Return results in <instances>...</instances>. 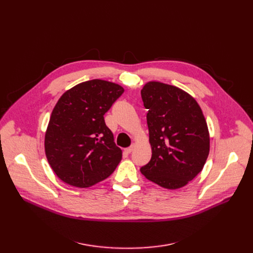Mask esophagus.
I'll return each instance as SVG.
<instances>
[{"label": "esophagus", "mask_w": 253, "mask_h": 253, "mask_svg": "<svg viewBox=\"0 0 253 253\" xmlns=\"http://www.w3.org/2000/svg\"><path fill=\"white\" fill-rule=\"evenodd\" d=\"M133 149H134V145H131V147L125 149V152H126L127 154H130L132 151H133Z\"/></svg>", "instance_id": "esophagus-1"}]
</instances>
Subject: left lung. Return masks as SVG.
I'll return each mask as SVG.
<instances>
[{
    "mask_svg": "<svg viewBox=\"0 0 253 253\" xmlns=\"http://www.w3.org/2000/svg\"><path fill=\"white\" fill-rule=\"evenodd\" d=\"M152 147L151 161L140 168L162 188L184 187L202 171L210 149L206 120L188 92L161 82L141 89Z\"/></svg>",
    "mask_w": 253,
    "mask_h": 253,
    "instance_id": "left-lung-1",
    "label": "left lung"
}]
</instances>
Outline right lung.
Masks as SVG:
<instances>
[{"instance_id":"obj_1","label":"right lung","mask_w":253,"mask_h":253,"mask_svg":"<svg viewBox=\"0 0 253 253\" xmlns=\"http://www.w3.org/2000/svg\"><path fill=\"white\" fill-rule=\"evenodd\" d=\"M123 92L122 86L94 79L65 91L58 99L45 133V153L63 182L89 188L117 168L122 150L103 116Z\"/></svg>"}]
</instances>
